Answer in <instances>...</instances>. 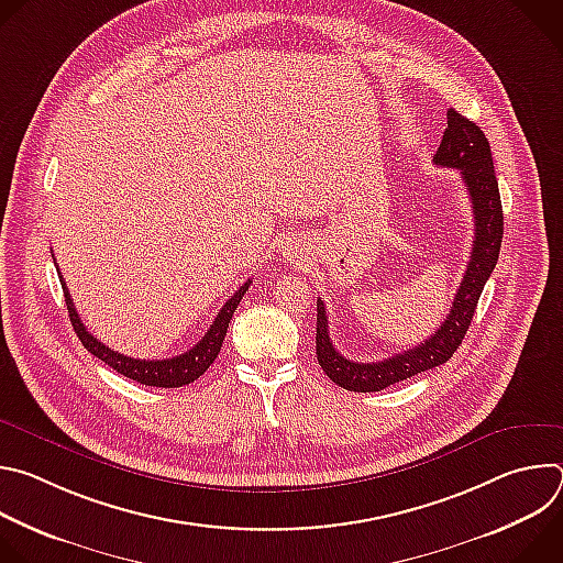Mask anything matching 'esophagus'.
<instances>
[{
    "mask_svg": "<svg viewBox=\"0 0 563 563\" xmlns=\"http://www.w3.org/2000/svg\"><path fill=\"white\" fill-rule=\"evenodd\" d=\"M291 254H294V252H285V256H289V258H291Z\"/></svg>",
    "mask_w": 563,
    "mask_h": 563,
    "instance_id": "34e87169",
    "label": "esophagus"
}]
</instances>
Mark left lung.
Segmentation results:
<instances>
[{
	"instance_id": "8db88e82",
	"label": "left lung",
	"mask_w": 563,
	"mask_h": 563,
	"mask_svg": "<svg viewBox=\"0 0 563 563\" xmlns=\"http://www.w3.org/2000/svg\"><path fill=\"white\" fill-rule=\"evenodd\" d=\"M434 165L459 169L474 213L472 254L463 280L456 289L450 313L439 330L421 345L394 354L378 363H356L336 352L330 339L328 309L323 300H316V356L323 372L343 389L350 391H380L398 380H406L419 372L432 369L450 361L461 345L472 316L484 291L501 250L504 211L499 183L495 176L493 151L486 133L459 111H448V129L434 153Z\"/></svg>"
}]
</instances>
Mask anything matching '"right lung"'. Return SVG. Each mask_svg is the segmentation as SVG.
<instances>
[{
    "instance_id": "obj_1",
    "label": "right lung",
    "mask_w": 563,
    "mask_h": 563,
    "mask_svg": "<svg viewBox=\"0 0 563 563\" xmlns=\"http://www.w3.org/2000/svg\"><path fill=\"white\" fill-rule=\"evenodd\" d=\"M57 274H59V269H57ZM59 283H62V289H64V298H66L73 330L79 336V341H82V345L93 356H98L109 367H113L118 374H122L126 378H133L142 385H153V387H183V385L194 383L198 376H202L209 369V365L216 361V356L222 347V341H224L227 328H229V320H231L235 307L240 305V298L245 296V291L252 285V280H247L222 305V309L218 311L211 328L207 330V334L202 336V341L196 347H191L189 352H185L180 356H174V358H163V361H146L144 358L142 361V358H131V356H124L120 352H113L111 347L100 343L93 334H89V330L82 323V318H79V313L75 311V305L70 300L68 287H66L62 276H59Z\"/></svg>"
}]
</instances>
